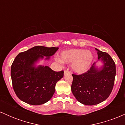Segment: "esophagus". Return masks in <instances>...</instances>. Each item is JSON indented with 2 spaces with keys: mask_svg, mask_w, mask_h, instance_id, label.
I'll use <instances>...</instances> for the list:
<instances>
[{
  "mask_svg": "<svg viewBox=\"0 0 125 125\" xmlns=\"http://www.w3.org/2000/svg\"><path fill=\"white\" fill-rule=\"evenodd\" d=\"M67 74H70V72L68 71H65L64 72V75H66Z\"/></svg>",
  "mask_w": 125,
  "mask_h": 125,
  "instance_id": "1",
  "label": "esophagus"
}]
</instances>
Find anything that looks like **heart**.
<instances>
[{"label":"heart","mask_w":125,"mask_h":125,"mask_svg":"<svg viewBox=\"0 0 125 125\" xmlns=\"http://www.w3.org/2000/svg\"><path fill=\"white\" fill-rule=\"evenodd\" d=\"M62 61L65 63H71L72 71L77 74H82L88 71L91 66L94 55L89 51L80 49H73L62 52L61 54ZM58 63L61 61L56 59Z\"/></svg>","instance_id":"1"}]
</instances>
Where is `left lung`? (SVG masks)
<instances>
[{"mask_svg": "<svg viewBox=\"0 0 125 125\" xmlns=\"http://www.w3.org/2000/svg\"><path fill=\"white\" fill-rule=\"evenodd\" d=\"M97 51L98 61L102 65L94 63L88 71L80 75L72 74L71 90L78 102L86 105H95L109 96L114 85L116 66L108 53Z\"/></svg>", "mask_w": 125, "mask_h": 125, "instance_id": "left-lung-1", "label": "left lung"}]
</instances>
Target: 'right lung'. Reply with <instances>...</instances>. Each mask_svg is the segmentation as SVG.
<instances>
[{"label": "right lung", "mask_w": 125, "mask_h": 125, "mask_svg": "<svg viewBox=\"0 0 125 125\" xmlns=\"http://www.w3.org/2000/svg\"><path fill=\"white\" fill-rule=\"evenodd\" d=\"M58 48L38 46L20 53L11 66L13 88L18 98L31 105L46 103L55 92L56 83L63 77V71H53L48 66L37 64L49 60Z\"/></svg>", "instance_id": "1"}]
</instances>
